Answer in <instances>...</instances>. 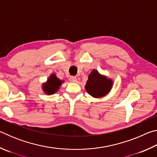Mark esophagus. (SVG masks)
Segmentation results:
<instances>
[{"mask_svg": "<svg viewBox=\"0 0 157 157\" xmlns=\"http://www.w3.org/2000/svg\"><path fill=\"white\" fill-rule=\"evenodd\" d=\"M70 81L71 82H73V83H75V82H78V79H77L76 77H71L70 78Z\"/></svg>", "mask_w": 157, "mask_h": 157, "instance_id": "esophagus-1", "label": "esophagus"}]
</instances>
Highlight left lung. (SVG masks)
I'll return each instance as SVG.
<instances>
[{"label": "left lung", "mask_w": 157, "mask_h": 157, "mask_svg": "<svg viewBox=\"0 0 157 157\" xmlns=\"http://www.w3.org/2000/svg\"><path fill=\"white\" fill-rule=\"evenodd\" d=\"M113 87L112 79L108 78L94 69L88 76L85 85L87 93L95 98H100L107 95Z\"/></svg>", "instance_id": "obj_1"}]
</instances>
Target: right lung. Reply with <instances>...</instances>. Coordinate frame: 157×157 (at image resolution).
<instances>
[{
	"label": "right lung",
	"instance_id": "right-lung-1",
	"mask_svg": "<svg viewBox=\"0 0 157 157\" xmlns=\"http://www.w3.org/2000/svg\"><path fill=\"white\" fill-rule=\"evenodd\" d=\"M63 82L64 81L57 78L56 74L52 73L47 79V81L42 84V90L47 95H52L58 91Z\"/></svg>",
	"mask_w": 157,
	"mask_h": 157
}]
</instances>
